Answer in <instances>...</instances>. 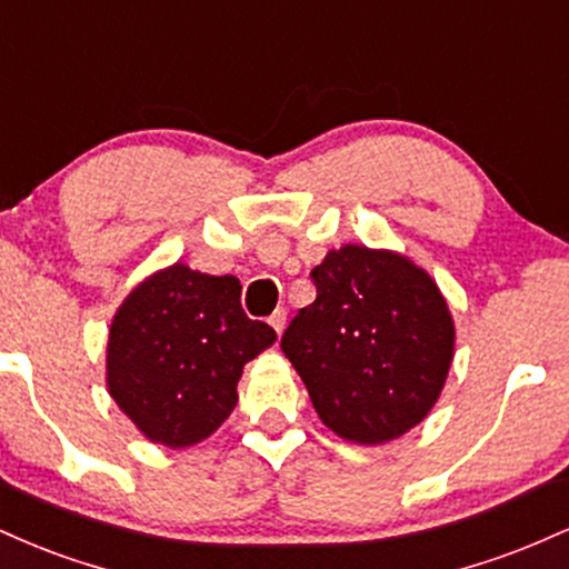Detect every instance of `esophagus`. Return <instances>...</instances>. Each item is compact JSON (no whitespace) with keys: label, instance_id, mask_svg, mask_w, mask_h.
Returning <instances> with one entry per match:
<instances>
[{"label":"esophagus","instance_id":"obj_1","mask_svg":"<svg viewBox=\"0 0 569 569\" xmlns=\"http://www.w3.org/2000/svg\"><path fill=\"white\" fill-rule=\"evenodd\" d=\"M270 326L278 331V335H283V329H286V310H276V312H272V316H270Z\"/></svg>","mask_w":569,"mask_h":569}]
</instances>
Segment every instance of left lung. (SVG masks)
I'll return each mask as SVG.
<instances>
[{
  "label": "left lung",
  "instance_id": "8db88e82",
  "mask_svg": "<svg viewBox=\"0 0 569 569\" xmlns=\"http://www.w3.org/2000/svg\"><path fill=\"white\" fill-rule=\"evenodd\" d=\"M316 302L280 350L339 439L377 447L420 426L455 358V321L436 280L388 248L345 243L310 272Z\"/></svg>",
  "mask_w": 569,
  "mask_h": 569
}]
</instances>
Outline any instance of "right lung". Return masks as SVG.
Masks as SVG:
<instances>
[{
	"label": "right lung",
	"mask_w": 569,
	"mask_h": 569,
	"mask_svg": "<svg viewBox=\"0 0 569 569\" xmlns=\"http://www.w3.org/2000/svg\"><path fill=\"white\" fill-rule=\"evenodd\" d=\"M276 331L240 307V280L184 262L152 272L117 307L107 390L143 439L184 449L219 430L243 367Z\"/></svg>",
	"instance_id": "add662e5"
}]
</instances>
